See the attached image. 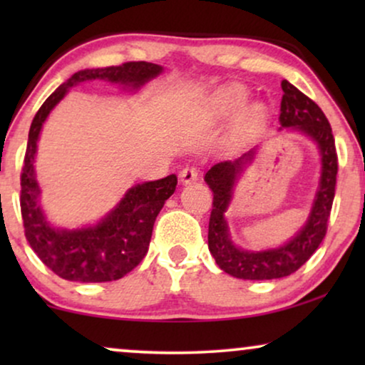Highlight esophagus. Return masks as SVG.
Segmentation results:
<instances>
[{"mask_svg": "<svg viewBox=\"0 0 365 365\" xmlns=\"http://www.w3.org/2000/svg\"><path fill=\"white\" fill-rule=\"evenodd\" d=\"M197 176H199V171H197V168H194V166L182 168V171L179 173V178H181V181H182L184 184L194 182V181H196V179H197Z\"/></svg>", "mask_w": 365, "mask_h": 365, "instance_id": "34e87169", "label": "esophagus"}]
</instances>
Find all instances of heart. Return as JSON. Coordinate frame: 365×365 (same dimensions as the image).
I'll use <instances>...</instances> for the list:
<instances>
[{
    "mask_svg": "<svg viewBox=\"0 0 365 365\" xmlns=\"http://www.w3.org/2000/svg\"><path fill=\"white\" fill-rule=\"evenodd\" d=\"M246 99H247L246 89L242 86H237V84H232V86L221 89V91L216 94V101L214 103H216V106L221 109V111L234 113L237 111L239 108H242V104L246 103ZM261 114H262V109L259 106H254L249 109L247 116L251 119H257L261 118Z\"/></svg>",
    "mask_w": 365,
    "mask_h": 365,
    "instance_id": "obj_1",
    "label": "heart"
}]
</instances>
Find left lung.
<instances>
[{"label": "left lung", "mask_w": 365, "mask_h": 365, "mask_svg": "<svg viewBox=\"0 0 365 365\" xmlns=\"http://www.w3.org/2000/svg\"><path fill=\"white\" fill-rule=\"evenodd\" d=\"M281 86L284 94L279 121L284 128H294L309 134L319 144L322 154L321 186H319L311 216L302 231H299L297 236L284 244L282 247L262 252L242 251L234 246L229 239L224 212L231 201L234 182L237 181L244 168L254 159V149L234 161L214 164L204 178L214 196L211 217H209V251L224 272L239 279H249V281H266V279L291 276L302 264H306L309 257L316 252V249L321 246L322 239L326 237L334 196H336L339 163L331 124L322 109L296 86H292L286 79L281 83Z\"/></svg>", "instance_id": "obj_1"}]
</instances>
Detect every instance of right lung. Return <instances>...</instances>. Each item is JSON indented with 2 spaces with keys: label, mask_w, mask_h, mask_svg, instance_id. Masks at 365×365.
<instances>
[{
  "label": "right lung",
  "mask_w": 365,
  "mask_h": 365,
  "mask_svg": "<svg viewBox=\"0 0 365 365\" xmlns=\"http://www.w3.org/2000/svg\"><path fill=\"white\" fill-rule=\"evenodd\" d=\"M161 66L146 61H129L119 66L84 69L64 81L38 109L29 128L26 154L21 169V216L29 246L44 266L66 281L109 282L131 272L146 256L153 226L166 199L176 191V174L129 189L119 206L98 226L81 231H58L44 219L38 206L39 187L34 179V154L44 119L61 101L69 88L91 79L139 88L158 76Z\"/></svg>",
  "instance_id": "obj_1"
}]
</instances>
